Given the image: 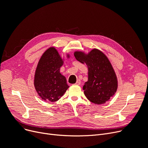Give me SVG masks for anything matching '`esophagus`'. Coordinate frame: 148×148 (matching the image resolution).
<instances>
[{"label":"esophagus","mask_w":148,"mask_h":148,"mask_svg":"<svg viewBox=\"0 0 148 148\" xmlns=\"http://www.w3.org/2000/svg\"><path fill=\"white\" fill-rule=\"evenodd\" d=\"M80 83H81L80 80H77V82H76V83L75 84V85H80Z\"/></svg>","instance_id":"esophagus-1"}]
</instances>
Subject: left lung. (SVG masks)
<instances>
[{
  "label": "left lung",
  "mask_w": 148,
  "mask_h": 148,
  "mask_svg": "<svg viewBox=\"0 0 148 148\" xmlns=\"http://www.w3.org/2000/svg\"><path fill=\"white\" fill-rule=\"evenodd\" d=\"M74 56L80 63H85L88 69V81L83 86L85 96L95 104L105 103L118 88L116 75L109 60L96 49L88 54L76 51Z\"/></svg>",
  "instance_id": "8db88e82"
}]
</instances>
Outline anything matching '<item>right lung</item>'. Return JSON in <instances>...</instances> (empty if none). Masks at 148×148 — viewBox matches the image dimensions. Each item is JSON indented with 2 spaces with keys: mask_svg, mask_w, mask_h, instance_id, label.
Listing matches in <instances>:
<instances>
[{
  "mask_svg": "<svg viewBox=\"0 0 148 148\" xmlns=\"http://www.w3.org/2000/svg\"><path fill=\"white\" fill-rule=\"evenodd\" d=\"M63 64L62 58L53 47L47 49L40 58L35 71L34 86L44 101H57L69 88L66 79L60 73Z\"/></svg>",
  "mask_w": 148,
  "mask_h": 148,
  "instance_id": "right-lung-1",
  "label": "right lung"
}]
</instances>
